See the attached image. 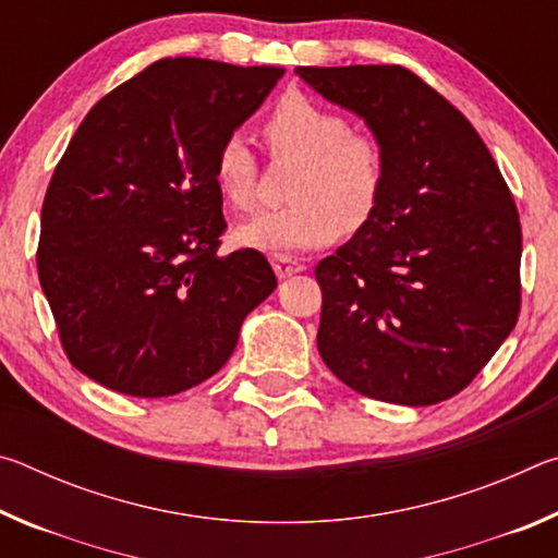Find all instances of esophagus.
Segmentation results:
<instances>
[{
    "label": "esophagus",
    "instance_id": "obj_1",
    "mask_svg": "<svg viewBox=\"0 0 558 558\" xmlns=\"http://www.w3.org/2000/svg\"><path fill=\"white\" fill-rule=\"evenodd\" d=\"M272 270H276L278 278H290V276H295V272L305 270V266L290 256H276L272 258Z\"/></svg>",
    "mask_w": 558,
    "mask_h": 558
}]
</instances>
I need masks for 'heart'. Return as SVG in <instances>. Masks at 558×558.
I'll return each instance as SVG.
<instances>
[{
    "label": "heart",
    "instance_id": "b5f03b06",
    "mask_svg": "<svg viewBox=\"0 0 558 558\" xmlns=\"http://www.w3.org/2000/svg\"><path fill=\"white\" fill-rule=\"evenodd\" d=\"M272 159L298 162L288 184L290 204L260 211L239 229V241L276 256L319 248L339 231L372 219L386 184L384 149L354 132L342 112L302 93H288L263 122ZM258 159L241 132L226 135L214 155V182L226 204L248 209L256 196Z\"/></svg>",
    "mask_w": 558,
    "mask_h": 558
}]
</instances>
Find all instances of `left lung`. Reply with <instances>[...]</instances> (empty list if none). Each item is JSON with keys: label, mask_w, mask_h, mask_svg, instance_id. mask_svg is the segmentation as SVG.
Listing matches in <instances>:
<instances>
[{"label": "left lung", "mask_w": 558, "mask_h": 558, "mask_svg": "<svg viewBox=\"0 0 558 558\" xmlns=\"http://www.w3.org/2000/svg\"><path fill=\"white\" fill-rule=\"evenodd\" d=\"M327 100L366 120L386 184L362 229L317 263V349L376 401L460 393L522 307V223L512 192L462 112L403 65H298Z\"/></svg>", "instance_id": "obj_1"}]
</instances>
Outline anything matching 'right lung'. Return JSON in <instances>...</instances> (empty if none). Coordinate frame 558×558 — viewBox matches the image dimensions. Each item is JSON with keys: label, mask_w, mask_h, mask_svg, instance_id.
Masks as SVG:
<instances>
[{"label": "right lung", "mask_w": 558, "mask_h": 558, "mask_svg": "<svg viewBox=\"0 0 558 558\" xmlns=\"http://www.w3.org/2000/svg\"><path fill=\"white\" fill-rule=\"evenodd\" d=\"M282 69L162 59L90 108L41 206L36 268L69 362L140 399L229 362L278 280L256 248L219 256L214 155Z\"/></svg>", "instance_id": "1"}]
</instances>
